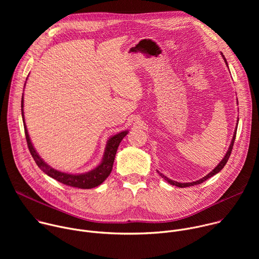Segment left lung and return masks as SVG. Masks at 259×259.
Here are the masks:
<instances>
[{
	"instance_id": "left-lung-1",
	"label": "left lung",
	"mask_w": 259,
	"mask_h": 259,
	"mask_svg": "<svg viewBox=\"0 0 259 259\" xmlns=\"http://www.w3.org/2000/svg\"><path fill=\"white\" fill-rule=\"evenodd\" d=\"M221 55H223V58L225 59V62H226V64L228 65V67H229V64H228V62H227V59L225 58V56H224V54L221 53ZM239 121V120H238ZM237 127H238V122H237V126H236V129H235V132H234V136H233V139H232V141H231V144H230V147H229V150H228V152H227V154H226V156L224 157V159L221 160L220 162H219V164L210 172V173H208L206 176H204V177H202L201 179H199V180H197V181H193V182H186V183H181V182H177V181H174V180H171V179H169L167 176H165L164 174H162V173H160L159 171H158V173L160 174V176L162 177V178H164L168 183H170V184H172V186H175V187H178V188H187V187H193V186H197V184H200V183H202L203 181H205V180H207L208 178H210V177H212L213 175H215V174H217L221 169H223L225 166H226V164H227V162L229 161V158H230V156H231V153H232V150H233V146H234V142H235V138H236V134H237Z\"/></svg>"
}]
</instances>
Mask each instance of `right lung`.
Wrapping results in <instances>:
<instances>
[{"label": "right lung", "instance_id": "right-lung-1", "mask_svg": "<svg viewBox=\"0 0 259 259\" xmlns=\"http://www.w3.org/2000/svg\"><path fill=\"white\" fill-rule=\"evenodd\" d=\"M24 86H25V84H24ZM21 115H22L25 138H26L28 150H29L35 164L38 165V167L43 172H45L48 176L65 184V186L78 188V189H84V190L93 189L95 187L100 186V184L108 177V175L110 174V172H112V169H113V165H114V161H115V157L117 154L119 144L122 141V139L128 134L127 130L122 131V132L112 136L107 140L104 154H103V158L101 160V163L96 168H94L91 171L82 173V174H69V173L61 172V171H58V170L52 168L47 163H45V161L38 155V153L35 152L34 147L30 141V138H29V135H28V132L26 129V125L24 122L23 95L21 98Z\"/></svg>", "mask_w": 259, "mask_h": 259}]
</instances>
